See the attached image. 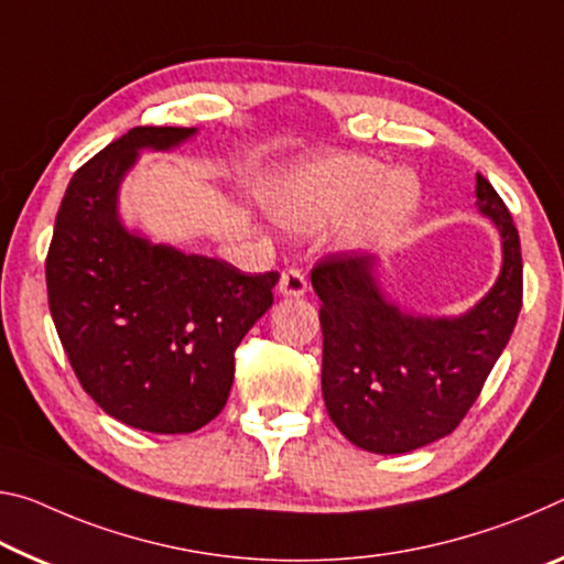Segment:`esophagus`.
<instances>
[{
  "instance_id": "1",
  "label": "esophagus",
  "mask_w": 564,
  "mask_h": 564,
  "mask_svg": "<svg viewBox=\"0 0 564 564\" xmlns=\"http://www.w3.org/2000/svg\"><path fill=\"white\" fill-rule=\"evenodd\" d=\"M308 283H306V275H303L299 268H289V271L281 273V281H279V293L285 299H301L303 293H306Z\"/></svg>"
}]
</instances>
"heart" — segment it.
<instances>
[{
  "label": "heart",
  "instance_id": "b5f03b06",
  "mask_svg": "<svg viewBox=\"0 0 564 564\" xmlns=\"http://www.w3.org/2000/svg\"><path fill=\"white\" fill-rule=\"evenodd\" d=\"M263 205L283 230L314 236L336 223V246L371 250L397 238L422 205V185L409 170L377 160L330 155L303 160L273 177Z\"/></svg>",
  "mask_w": 564,
  "mask_h": 564
}]
</instances>
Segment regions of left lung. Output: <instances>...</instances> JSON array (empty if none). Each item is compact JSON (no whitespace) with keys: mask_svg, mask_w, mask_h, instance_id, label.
Wrapping results in <instances>:
<instances>
[{"mask_svg":"<svg viewBox=\"0 0 564 564\" xmlns=\"http://www.w3.org/2000/svg\"><path fill=\"white\" fill-rule=\"evenodd\" d=\"M477 210L502 246L497 281L457 316L401 306L373 253L328 256L311 273L321 299L330 422L371 454H404L452 434L502 356L522 308V253L507 205L477 175Z\"/></svg>","mask_w":564,"mask_h":564,"instance_id":"obj_1","label":"left lung"}]
</instances>
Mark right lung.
Masks as SVG:
<instances>
[{
	"mask_svg": "<svg viewBox=\"0 0 564 564\" xmlns=\"http://www.w3.org/2000/svg\"><path fill=\"white\" fill-rule=\"evenodd\" d=\"M195 135L132 128L100 150L69 181L47 253L52 321L79 383L105 414L150 434H191L220 414L236 346L279 283L124 223L120 191L140 155Z\"/></svg>",
	"mask_w": 564,
	"mask_h": 564,
	"instance_id": "add662e5",
	"label": "right lung"
}]
</instances>
